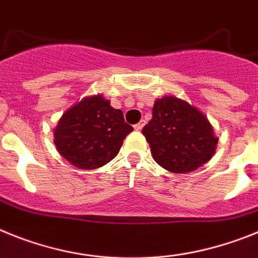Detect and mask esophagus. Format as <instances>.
<instances>
[{
	"label": "esophagus",
	"instance_id": "obj_1",
	"mask_svg": "<svg viewBox=\"0 0 258 258\" xmlns=\"http://www.w3.org/2000/svg\"><path fill=\"white\" fill-rule=\"evenodd\" d=\"M144 124H145V120H140V122H139L138 124H135V130H136V131H140V130H142L143 127H144Z\"/></svg>",
	"mask_w": 258,
	"mask_h": 258
}]
</instances>
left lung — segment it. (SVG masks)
I'll list each match as a JSON object with an SVG mask.
<instances>
[{"instance_id": "obj_1", "label": "left lung", "mask_w": 258, "mask_h": 258, "mask_svg": "<svg viewBox=\"0 0 258 258\" xmlns=\"http://www.w3.org/2000/svg\"><path fill=\"white\" fill-rule=\"evenodd\" d=\"M151 152L161 167L185 174L207 163L216 152V138L199 109L174 96L154 102L152 119L143 128Z\"/></svg>"}]
</instances>
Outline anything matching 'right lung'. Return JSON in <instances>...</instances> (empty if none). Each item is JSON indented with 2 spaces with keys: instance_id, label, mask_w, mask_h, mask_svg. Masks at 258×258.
Instances as JSON below:
<instances>
[{
  "instance_id": "1",
  "label": "right lung",
  "mask_w": 258,
  "mask_h": 258,
  "mask_svg": "<svg viewBox=\"0 0 258 258\" xmlns=\"http://www.w3.org/2000/svg\"><path fill=\"white\" fill-rule=\"evenodd\" d=\"M132 131L122 110L97 95L83 98L64 111L54 130V144L71 165L92 170L110 162Z\"/></svg>"
}]
</instances>
